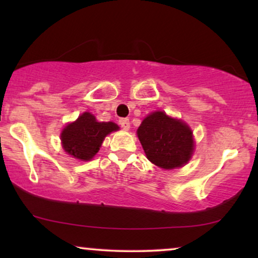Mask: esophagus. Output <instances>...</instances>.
Returning a JSON list of instances; mask_svg holds the SVG:
<instances>
[{"instance_id": "1", "label": "esophagus", "mask_w": 258, "mask_h": 258, "mask_svg": "<svg viewBox=\"0 0 258 258\" xmlns=\"http://www.w3.org/2000/svg\"><path fill=\"white\" fill-rule=\"evenodd\" d=\"M119 125H121L124 130H128L130 128L129 118H121V119H119Z\"/></svg>"}]
</instances>
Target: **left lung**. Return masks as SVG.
I'll return each mask as SVG.
<instances>
[{
    "label": "left lung",
    "mask_w": 258,
    "mask_h": 258,
    "mask_svg": "<svg viewBox=\"0 0 258 258\" xmlns=\"http://www.w3.org/2000/svg\"><path fill=\"white\" fill-rule=\"evenodd\" d=\"M137 136L148 160L167 170L188 163L195 148L192 132L186 123L164 111L148 115L137 129Z\"/></svg>",
    "instance_id": "1"
}]
</instances>
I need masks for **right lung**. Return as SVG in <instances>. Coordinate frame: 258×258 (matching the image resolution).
I'll return each instance as SVG.
<instances>
[{"mask_svg": "<svg viewBox=\"0 0 258 258\" xmlns=\"http://www.w3.org/2000/svg\"><path fill=\"white\" fill-rule=\"evenodd\" d=\"M118 129L114 122H97L93 114L86 111L62 130V147L70 156L90 161L98 153L105 136Z\"/></svg>", "mask_w": 258, "mask_h": 258, "instance_id": "add662e5", "label": "right lung"}]
</instances>
